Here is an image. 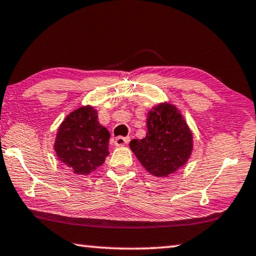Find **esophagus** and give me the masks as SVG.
<instances>
[{"instance_id":"34e87169","label":"esophagus","mask_w":256,"mask_h":256,"mask_svg":"<svg viewBox=\"0 0 256 256\" xmlns=\"http://www.w3.org/2000/svg\"><path fill=\"white\" fill-rule=\"evenodd\" d=\"M114 142L116 146H125L130 142V138H128V136L126 138H125V136H117Z\"/></svg>"}]
</instances>
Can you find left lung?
Returning <instances> with one entry per match:
<instances>
[{"label":"left lung","instance_id":"left-lung-1","mask_svg":"<svg viewBox=\"0 0 256 256\" xmlns=\"http://www.w3.org/2000/svg\"><path fill=\"white\" fill-rule=\"evenodd\" d=\"M192 133L175 106L160 103L147 114V133L130 148L150 174L167 178L183 167L192 152Z\"/></svg>","mask_w":256,"mask_h":256}]
</instances>
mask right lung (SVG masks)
<instances>
[{
    "label": "right lung",
    "mask_w": 256,
    "mask_h": 256,
    "mask_svg": "<svg viewBox=\"0 0 256 256\" xmlns=\"http://www.w3.org/2000/svg\"><path fill=\"white\" fill-rule=\"evenodd\" d=\"M97 117V110L92 106H80L68 114L58 128L56 156L74 174H90L109 156L110 133Z\"/></svg>",
    "instance_id": "obj_1"
}]
</instances>
